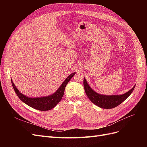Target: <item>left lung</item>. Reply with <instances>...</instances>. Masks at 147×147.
Instances as JSON below:
<instances>
[{
	"instance_id": "1",
	"label": "left lung",
	"mask_w": 147,
	"mask_h": 147,
	"mask_svg": "<svg viewBox=\"0 0 147 147\" xmlns=\"http://www.w3.org/2000/svg\"><path fill=\"white\" fill-rule=\"evenodd\" d=\"M83 85L84 91L90 100L93 104L99 107L102 109H110L116 107L123 101L125 100L127 97L131 95L132 91H134L136 85L131 90L120 95H110L107 96L104 94H100L94 91L89 85L86 80L84 78Z\"/></svg>"
}]
</instances>
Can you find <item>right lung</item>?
Segmentation results:
<instances>
[{"mask_svg":"<svg viewBox=\"0 0 147 147\" xmlns=\"http://www.w3.org/2000/svg\"><path fill=\"white\" fill-rule=\"evenodd\" d=\"M75 72L71 74L69 76L66 78V79L63 82V83L61 84V85L59 88L57 89L55 92L53 94L47 96L45 97H28L24 94H22L20 91L18 90V88L13 83L12 79L11 78V84L13 89L16 92L17 96H18L20 100L23 102L24 103L27 104L28 105L30 106L34 109H36L38 110L41 111H47L50 110L55 107L56 105L61 101V100L63 98V96H64L65 88L67 84L70 81L71 78L75 75Z\"/></svg>","mask_w":147,"mask_h":147,"instance_id":"1","label":"right lung"}]
</instances>
